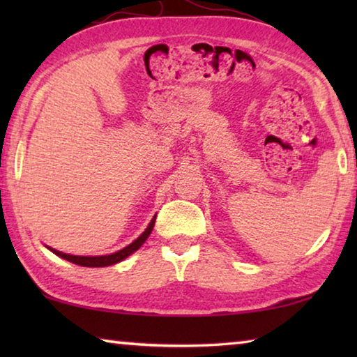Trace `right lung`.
<instances>
[{"instance_id": "add662e5", "label": "right lung", "mask_w": 357, "mask_h": 357, "mask_svg": "<svg viewBox=\"0 0 357 357\" xmlns=\"http://www.w3.org/2000/svg\"><path fill=\"white\" fill-rule=\"evenodd\" d=\"M154 223H155V217H154L153 220H151L148 228L144 229V233L140 234V238H137V239L134 241V243L129 244L128 247H124L123 250H118V252L112 253V255H104V257H75V255H68V253L58 252V250H55V249H50V250H52L53 253H56L58 257L68 259V261L74 263V264H78V266H86V268H104V266H110V264L123 261V259L128 258V257L130 255V253H134L135 250L140 249L144 241L148 239L151 231H153Z\"/></svg>"}]
</instances>
